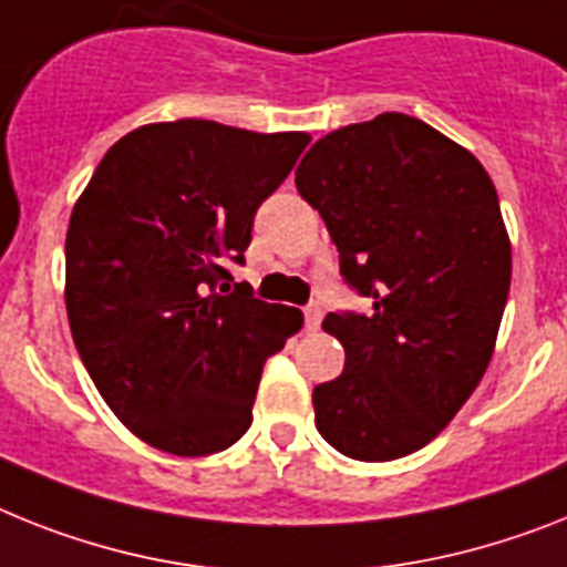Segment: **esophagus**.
I'll return each instance as SVG.
<instances>
[{
  "instance_id": "obj_1",
  "label": "esophagus",
  "mask_w": 567,
  "mask_h": 567,
  "mask_svg": "<svg viewBox=\"0 0 567 567\" xmlns=\"http://www.w3.org/2000/svg\"><path fill=\"white\" fill-rule=\"evenodd\" d=\"M321 318H324L321 303H307V307H303V321H307V330H318Z\"/></svg>"
}]
</instances>
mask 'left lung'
I'll list each match as a JSON object with an SVG mask.
<instances>
[{
	"label": "left lung",
	"instance_id": "8db88e82",
	"mask_svg": "<svg viewBox=\"0 0 567 567\" xmlns=\"http://www.w3.org/2000/svg\"><path fill=\"white\" fill-rule=\"evenodd\" d=\"M371 312H330L344 371L312 391L321 437L353 461L432 443L493 359L513 251L470 150L402 112L341 126L295 171Z\"/></svg>",
	"mask_w": 567,
	"mask_h": 567
}]
</instances>
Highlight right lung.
Returning a JSON list of instances; mask_svg holds the SVG:
<instances>
[{
	"mask_svg": "<svg viewBox=\"0 0 567 567\" xmlns=\"http://www.w3.org/2000/svg\"><path fill=\"white\" fill-rule=\"evenodd\" d=\"M307 133L217 121L144 124L106 150L65 231V312L89 377L150 446L203 457L251 425L266 359L295 307L234 284L251 223Z\"/></svg>",
	"mask_w": 567,
	"mask_h": 567,
	"instance_id": "1",
	"label": "right lung"
}]
</instances>
